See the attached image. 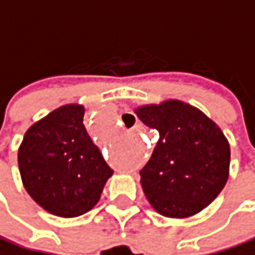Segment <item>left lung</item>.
Masks as SVG:
<instances>
[{
    "instance_id": "1",
    "label": "left lung",
    "mask_w": 255,
    "mask_h": 255,
    "mask_svg": "<svg viewBox=\"0 0 255 255\" xmlns=\"http://www.w3.org/2000/svg\"><path fill=\"white\" fill-rule=\"evenodd\" d=\"M158 131L151 158L140 171L149 204L163 216L189 218L221 193L230 169V145L201 110L178 100L136 109Z\"/></svg>"
}]
</instances>
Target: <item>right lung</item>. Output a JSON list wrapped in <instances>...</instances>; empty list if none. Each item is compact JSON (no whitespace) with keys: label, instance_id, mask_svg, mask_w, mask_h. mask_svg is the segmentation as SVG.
Instances as JSON below:
<instances>
[{"label":"right lung","instance_id":"obj_1","mask_svg":"<svg viewBox=\"0 0 255 255\" xmlns=\"http://www.w3.org/2000/svg\"><path fill=\"white\" fill-rule=\"evenodd\" d=\"M84 107L68 104L27 130L17 152L25 190L46 212L60 218L87 213L100 201L113 169L87 134Z\"/></svg>","mask_w":255,"mask_h":255}]
</instances>
